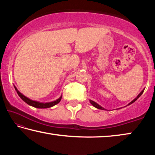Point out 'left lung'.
Wrapping results in <instances>:
<instances>
[{"label":"left lung","mask_w":155,"mask_h":155,"mask_svg":"<svg viewBox=\"0 0 155 155\" xmlns=\"http://www.w3.org/2000/svg\"><path fill=\"white\" fill-rule=\"evenodd\" d=\"M144 90H145V89H143V90H142V91H141V92L140 93V94H138V95H137V97H136V98L134 99V100H133V101H131L130 102V103H128V105H130V104H132V103H134V102H135L136 101H137V100L138 99V98H140V96L141 95V94H143V91H144ZM90 103L91 104H92V105L94 107H96V108H97V109H102V110H106L105 109H104V108H103V107H101V105H100V104H98V103H96V102H94V101H91V100H90Z\"/></svg>","instance_id":"obj_1"}]
</instances>
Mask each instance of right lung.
Wrapping results in <instances>:
<instances>
[{"instance_id": "obj_1", "label": "right lung", "mask_w": 155, "mask_h": 155, "mask_svg": "<svg viewBox=\"0 0 155 155\" xmlns=\"http://www.w3.org/2000/svg\"><path fill=\"white\" fill-rule=\"evenodd\" d=\"M14 88L15 91H16L17 94H18V96L20 97V98L22 99L23 101H25L26 103L28 104V105L32 106L33 107H35V108H38V109H46V108H50V107H53L55 105V104H58L59 102L61 101V98H62V95H61L58 99H57L56 101H54L52 102H48V103H40V102L39 101H33V100H31L30 98H27V97L25 96V95H23L22 93L18 91V90L15 85H14Z\"/></svg>"}]
</instances>
